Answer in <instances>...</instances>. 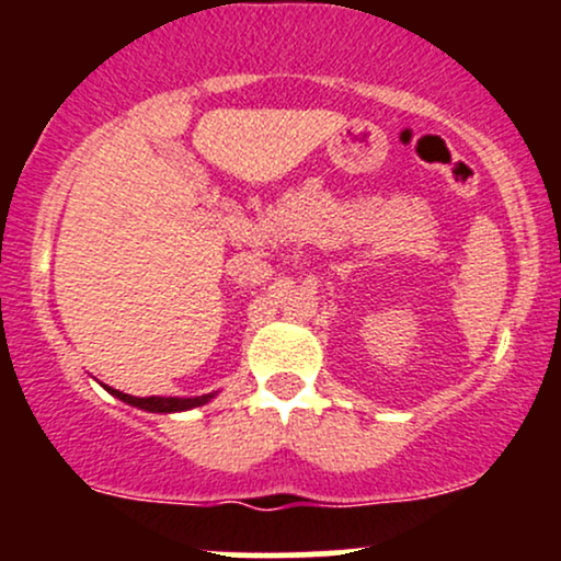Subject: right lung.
Returning a JSON list of instances; mask_svg holds the SVG:
<instances>
[{"label":"right lung","instance_id":"obj_1","mask_svg":"<svg viewBox=\"0 0 561 561\" xmlns=\"http://www.w3.org/2000/svg\"><path fill=\"white\" fill-rule=\"evenodd\" d=\"M111 396L118 398L128 405H137V409L152 411V414H176V411H190L197 409V405L208 403L214 398V392L208 396H197V398H163V396H150V398H137V396H128V392H121L115 388H105Z\"/></svg>","mask_w":561,"mask_h":561}]
</instances>
